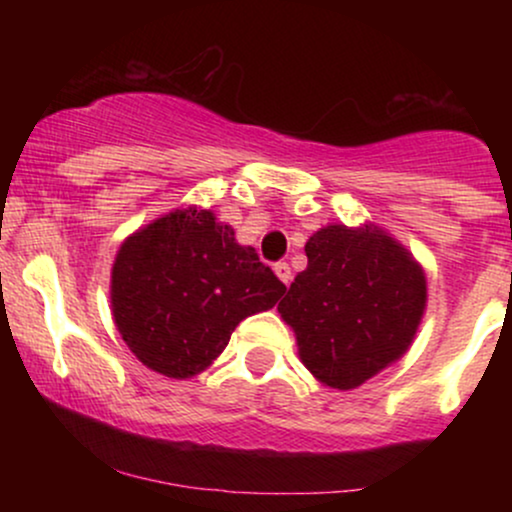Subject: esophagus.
I'll return each mask as SVG.
<instances>
[{
  "instance_id": "obj_1",
  "label": "esophagus",
  "mask_w": 512,
  "mask_h": 512,
  "mask_svg": "<svg viewBox=\"0 0 512 512\" xmlns=\"http://www.w3.org/2000/svg\"><path fill=\"white\" fill-rule=\"evenodd\" d=\"M274 272H276V276H279L281 281H284L286 286L291 284V267H289V262H276L274 264Z\"/></svg>"
}]
</instances>
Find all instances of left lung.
Returning <instances> with one entry per match:
<instances>
[{
    "label": "left lung",
    "instance_id": "left-lung-1",
    "mask_svg": "<svg viewBox=\"0 0 512 512\" xmlns=\"http://www.w3.org/2000/svg\"><path fill=\"white\" fill-rule=\"evenodd\" d=\"M308 267L279 313L320 383L351 390L409 349L426 305V279L380 228H320L305 243Z\"/></svg>",
    "mask_w": 512,
    "mask_h": 512
}]
</instances>
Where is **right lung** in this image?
<instances>
[{
  "mask_svg": "<svg viewBox=\"0 0 512 512\" xmlns=\"http://www.w3.org/2000/svg\"><path fill=\"white\" fill-rule=\"evenodd\" d=\"M207 209H175L122 243L113 315L132 354L168 378H192L226 349L240 320L274 308L286 286L255 248Z\"/></svg>",
  "mask_w": 512,
  "mask_h": 512,
  "instance_id": "1",
  "label": "right lung"
}]
</instances>
